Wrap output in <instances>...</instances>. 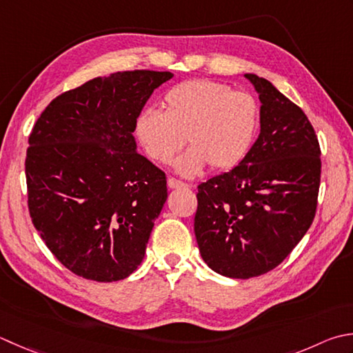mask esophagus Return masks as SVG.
Returning a JSON list of instances; mask_svg holds the SVG:
<instances>
[{
	"label": "esophagus",
	"instance_id": "1",
	"mask_svg": "<svg viewBox=\"0 0 353 353\" xmlns=\"http://www.w3.org/2000/svg\"><path fill=\"white\" fill-rule=\"evenodd\" d=\"M168 186L171 190H179V188H188V185L186 183H183V182H181V181H177V179H174V177H168Z\"/></svg>",
	"mask_w": 353,
	"mask_h": 353
}]
</instances>
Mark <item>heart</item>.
Wrapping results in <instances>:
<instances>
[{"label": "heart", "instance_id": "1", "mask_svg": "<svg viewBox=\"0 0 353 353\" xmlns=\"http://www.w3.org/2000/svg\"><path fill=\"white\" fill-rule=\"evenodd\" d=\"M162 108L137 114L134 134L157 163H168L186 137L191 147L174 162L179 174L196 176L206 165L217 171L230 170L251 148L259 108L248 92L231 90L222 82L192 79L170 88Z\"/></svg>", "mask_w": 353, "mask_h": 353}]
</instances>
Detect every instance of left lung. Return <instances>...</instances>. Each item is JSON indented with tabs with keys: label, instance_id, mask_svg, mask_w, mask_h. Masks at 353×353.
Here are the masks:
<instances>
[{
	"label": "left lung",
	"instance_id": "left-lung-1",
	"mask_svg": "<svg viewBox=\"0 0 353 353\" xmlns=\"http://www.w3.org/2000/svg\"><path fill=\"white\" fill-rule=\"evenodd\" d=\"M260 99V134L236 168L197 188L194 232L200 255L230 279L277 268L312 225L320 145L305 112L271 82L246 73Z\"/></svg>",
	"mask_w": 353,
	"mask_h": 353
}]
</instances>
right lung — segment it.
Returning a JSON list of instances; mask_svg holds the SVG:
<instances>
[{
  "label": "right lung",
  "instance_id": "1",
  "mask_svg": "<svg viewBox=\"0 0 353 353\" xmlns=\"http://www.w3.org/2000/svg\"><path fill=\"white\" fill-rule=\"evenodd\" d=\"M171 78L99 76L54 98L34 123L26 157L32 222L79 277L117 281L142 263L168 191L165 172L136 151L134 122Z\"/></svg>",
  "mask_w": 353,
  "mask_h": 353
}]
</instances>
